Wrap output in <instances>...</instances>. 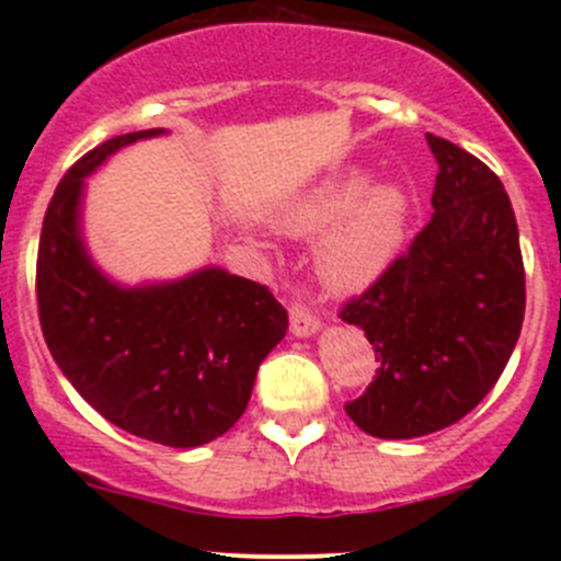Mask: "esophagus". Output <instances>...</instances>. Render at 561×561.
Masks as SVG:
<instances>
[{
	"label": "esophagus",
	"mask_w": 561,
	"mask_h": 561,
	"mask_svg": "<svg viewBox=\"0 0 561 561\" xmlns=\"http://www.w3.org/2000/svg\"><path fill=\"white\" fill-rule=\"evenodd\" d=\"M290 331L296 336H312V333L320 331V317L296 298L290 301Z\"/></svg>",
	"instance_id": "34e87169"
}]
</instances>
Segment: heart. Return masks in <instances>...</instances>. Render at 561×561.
Instances as JSON below:
<instances>
[{
  "label": "heart",
  "instance_id": "1",
  "mask_svg": "<svg viewBox=\"0 0 561 561\" xmlns=\"http://www.w3.org/2000/svg\"><path fill=\"white\" fill-rule=\"evenodd\" d=\"M412 201L401 184H375L364 171H347L293 203L282 228L317 236L314 265L325 287L360 293L380 282L399 260L410 233Z\"/></svg>",
  "mask_w": 561,
  "mask_h": 561
}]
</instances>
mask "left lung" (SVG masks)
Returning a JSON list of instances; mask_svg holds the SVG:
<instances>
[{
  "label": "left lung",
  "mask_w": 561,
  "mask_h": 561,
  "mask_svg": "<svg viewBox=\"0 0 561 561\" xmlns=\"http://www.w3.org/2000/svg\"><path fill=\"white\" fill-rule=\"evenodd\" d=\"M437 157L432 219L380 282L342 307L380 360L344 410L380 439L454 426L496 386L526 307L524 260L500 175L450 140L426 135Z\"/></svg>",
  "instance_id": "obj_1"
}]
</instances>
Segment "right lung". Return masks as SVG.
Listing matches in <instances>:
<instances>
[{"instance_id":"add662e5","label":"right lung","mask_w":561,"mask_h":561,"mask_svg":"<svg viewBox=\"0 0 561 561\" xmlns=\"http://www.w3.org/2000/svg\"><path fill=\"white\" fill-rule=\"evenodd\" d=\"M162 133L116 135L59 181L39 233L37 309L61 375L105 421L197 448L244 415L260 364L285 339L287 312L268 287L225 268L118 287L92 263L81 239L83 179L122 146Z\"/></svg>"}]
</instances>
